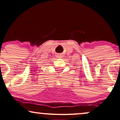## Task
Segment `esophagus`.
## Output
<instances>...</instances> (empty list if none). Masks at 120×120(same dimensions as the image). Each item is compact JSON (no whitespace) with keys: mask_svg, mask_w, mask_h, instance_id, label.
Wrapping results in <instances>:
<instances>
[{"mask_svg":"<svg viewBox=\"0 0 120 120\" xmlns=\"http://www.w3.org/2000/svg\"><path fill=\"white\" fill-rule=\"evenodd\" d=\"M57 57H59V58H60V55H57Z\"/></svg>","mask_w":120,"mask_h":120,"instance_id":"esophagus-1","label":"esophagus"}]
</instances>
